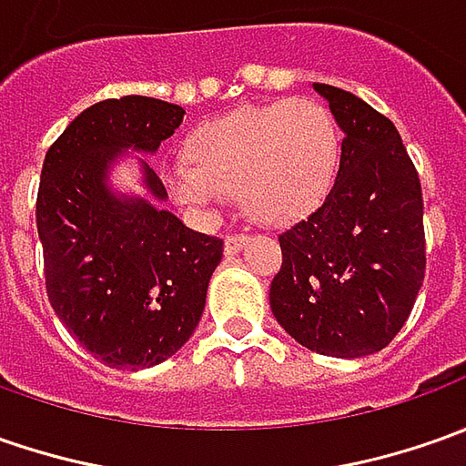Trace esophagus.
<instances>
[{
	"label": "esophagus",
	"instance_id": "1",
	"mask_svg": "<svg viewBox=\"0 0 466 466\" xmlns=\"http://www.w3.org/2000/svg\"><path fill=\"white\" fill-rule=\"evenodd\" d=\"M245 245H248V237H245V234H232V237L224 239V252H227V255H237Z\"/></svg>",
	"mask_w": 466,
	"mask_h": 466
}]
</instances>
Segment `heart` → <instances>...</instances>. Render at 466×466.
<instances>
[{"instance_id": "heart-1", "label": "heart", "mask_w": 466, "mask_h": 466, "mask_svg": "<svg viewBox=\"0 0 466 466\" xmlns=\"http://www.w3.org/2000/svg\"><path fill=\"white\" fill-rule=\"evenodd\" d=\"M340 137L328 107L312 100L249 105L201 126L190 159L162 169L169 196L201 218L217 217L229 190L260 224L307 217L329 193Z\"/></svg>"}]
</instances>
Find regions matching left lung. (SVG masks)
Listing matches in <instances>:
<instances>
[{
	"label": "left lung",
	"instance_id": "left-lung-1",
	"mask_svg": "<svg viewBox=\"0 0 466 466\" xmlns=\"http://www.w3.org/2000/svg\"><path fill=\"white\" fill-rule=\"evenodd\" d=\"M343 131L325 203L279 237L273 317L299 345L361 359L392 343L423 286V196L394 123L353 92L314 85Z\"/></svg>",
	"mask_w": 466,
	"mask_h": 466
}]
</instances>
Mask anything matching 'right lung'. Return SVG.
Listing matches in <instances>:
<instances>
[{"instance_id": "add662e5", "label": "right lung", "mask_w": 466, "mask_h": 466, "mask_svg": "<svg viewBox=\"0 0 466 466\" xmlns=\"http://www.w3.org/2000/svg\"><path fill=\"white\" fill-rule=\"evenodd\" d=\"M180 105L126 95L74 118L43 159L35 203L51 307L110 369H149L201 322L224 242L167 211V190L141 157L144 193L113 183L131 154L154 157L183 123Z\"/></svg>"}]
</instances>
